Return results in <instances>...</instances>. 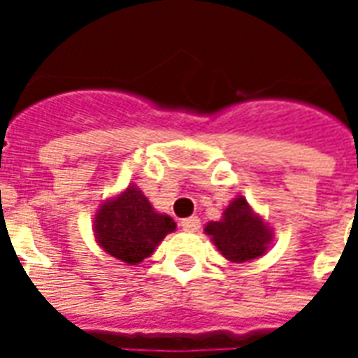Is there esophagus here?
Here are the masks:
<instances>
[{"label": "esophagus", "instance_id": "1", "mask_svg": "<svg viewBox=\"0 0 358 358\" xmlns=\"http://www.w3.org/2000/svg\"><path fill=\"white\" fill-rule=\"evenodd\" d=\"M182 228H184L186 232H197V230L201 228V220L197 217H187L182 220Z\"/></svg>", "mask_w": 358, "mask_h": 358}]
</instances>
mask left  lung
I'll return each mask as SVG.
<instances>
[{"instance_id":"1","label":"left lung","mask_w":358,"mask_h":358,"mask_svg":"<svg viewBox=\"0 0 358 358\" xmlns=\"http://www.w3.org/2000/svg\"><path fill=\"white\" fill-rule=\"evenodd\" d=\"M205 234L232 263H248L264 255L272 241V230L241 195L226 207L220 220L205 226Z\"/></svg>"}]
</instances>
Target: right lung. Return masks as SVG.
Here are the masks:
<instances>
[{"label":"right lung","instance_id":"1","mask_svg":"<svg viewBox=\"0 0 358 358\" xmlns=\"http://www.w3.org/2000/svg\"><path fill=\"white\" fill-rule=\"evenodd\" d=\"M176 230L169 215L157 213L140 187L128 186L110 197L94 217L95 241L103 251L126 264L148 259L166 234Z\"/></svg>","mask_w":358,"mask_h":358}]
</instances>
